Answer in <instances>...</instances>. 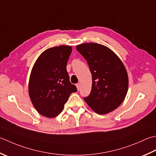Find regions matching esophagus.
Segmentation results:
<instances>
[{
    "label": "esophagus",
    "mask_w": 156,
    "mask_h": 156,
    "mask_svg": "<svg viewBox=\"0 0 156 156\" xmlns=\"http://www.w3.org/2000/svg\"><path fill=\"white\" fill-rule=\"evenodd\" d=\"M76 87H77L78 90H80V83H78L77 84H76Z\"/></svg>",
    "instance_id": "obj_1"
}]
</instances>
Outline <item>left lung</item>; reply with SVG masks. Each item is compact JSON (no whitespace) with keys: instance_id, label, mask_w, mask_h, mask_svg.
I'll use <instances>...</instances> for the list:
<instances>
[{"instance_id":"left-lung-1","label":"left lung","mask_w":156,"mask_h":156,"mask_svg":"<svg viewBox=\"0 0 156 156\" xmlns=\"http://www.w3.org/2000/svg\"><path fill=\"white\" fill-rule=\"evenodd\" d=\"M89 66L92 88L84 98L88 106L98 114L115 110L123 102L129 88L126 69L120 58L110 48L97 43L76 46Z\"/></svg>"}]
</instances>
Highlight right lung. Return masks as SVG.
<instances>
[{
    "instance_id": "obj_1",
    "label": "right lung",
    "mask_w": 156,
    "mask_h": 156,
    "mask_svg": "<svg viewBox=\"0 0 156 156\" xmlns=\"http://www.w3.org/2000/svg\"><path fill=\"white\" fill-rule=\"evenodd\" d=\"M72 48L61 45L41 54L30 73L28 93L40 114L55 118L63 111L70 94L77 90L69 82L66 66Z\"/></svg>"
}]
</instances>
